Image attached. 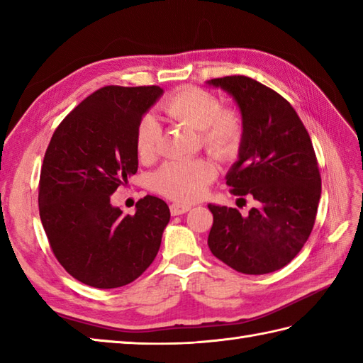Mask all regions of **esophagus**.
Returning <instances> with one entry per match:
<instances>
[{
  "label": "esophagus",
  "mask_w": 363,
  "mask_h": 363,
  "mask_svg": "<svg viewBox=\"0 0 363 363\" xmlns=\"http://www.w3.org/2000/svg\"><path fill=\"white\" fill-rule=\"evenodd\" d=\"M190 211V206H184V204H177V203H173L172 206H169V212H172V215H182Z\"/></svg>",
  "instance_id": "obj_1"
}]
</instances>
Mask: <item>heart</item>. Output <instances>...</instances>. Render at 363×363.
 I'll return each instance as SVG.
<instances>
[{
    "instance_id": "b5f03b06",
    "label": "heart",
    "mask_w": 363,
    "mask_h": 363,
    "mask_svg": "<svg viewBox=\"0 0 363 363\" xmlns=\"http://www.w3.org/2000/svg\"><path fill=\"white\" fill-rule=\"evenodd\" d=\"M168 118L198 130L203 148L218 160L233 159L245 135L242 113L233 107H221L218 98L195 86L174 90L162 104ZM160 128L151 115H145L137 126L135 146L140 159H150L157 150ZM215 177L209 160H172L152 176V186L160 195L177 203L201 199Z\"/></svg>"
}]
</instances>
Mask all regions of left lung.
Wrapping results in <instances>:
<instances>
[{"instance_id":"1","label":"left lung","mask_w":363,"mask_h":363,"mask_svg":"<svg viewBox=\"0 0 363 363\" xmlns=\"http://www.w3.org/2000/svg\"><path fill=\"white\" fill-rule=\"evenodd\" d=\"M233 95L245 121L238 160L226 184L248 215L209 204L212 254L245 274H267L295 259L309 238L321 196V176L311 135L291 104L248 76L209 81Z\"/></svg>"}]
</instances>
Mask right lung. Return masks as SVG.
Masks as SVG:
<instances>
[{"label":"right lung","mask_w":363,"mask_h":363,"mask_svg":"<svg viewBox=\"0 0 363 363\" xmlns=\"http://www.w3.org/2000/svg\"><path fill=\"white\" fill-rule=\"evenodd\" d=\"M162 91L98 89L60 121L46 148L38 181L45 234L65 272L90 287L128 285L157 256L167 203L146 195L134 215H123L111 195L137 173V126Z\"/></svg>","instance_id":"1"}]
</instances>
